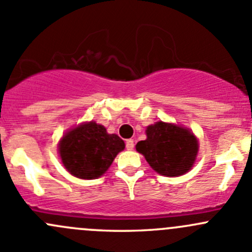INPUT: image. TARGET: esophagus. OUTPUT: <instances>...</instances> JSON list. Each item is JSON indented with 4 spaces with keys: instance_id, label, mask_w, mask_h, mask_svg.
<instances>
[{
    "instance_id": "1",
    "label": "esophagus",
    "mask_w": 252,
    "mask_h": 252,
    "mask_svg": "<svg viewBox=\"0 0 252 252\" xmlns=\"http://www.w3.org/2000/svg\"><path fill=\"white\" fill-rule=\"evenodd\" d=\"M126 150H133L134 149V140H133V139H128V140L126 141Z\"/></svg>"
}]
</instances>
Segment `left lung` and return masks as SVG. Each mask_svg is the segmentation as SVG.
Here are the masks:
<instances>
[{
    "instance_id": "left-lung-1",
    "label": "left lung",
    "mask_w": 252,
    "mask_h": 252,
    "mask_svg": "<svg viewBox=\"0 0 252 252\" xmlns=\"http://www.w3.org/2000/svg\"><path fill=\"white\" fill-rule=\"evenodd\" d=\"M146 140L135 149L147 163L164 177H179L191 169L199 151V141L190 129L178 124L156 122L146 128Z\"/></svg>"
}]
</instances>
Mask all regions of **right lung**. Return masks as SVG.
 Segmentation results:
<instances>
[{
    "mask_svg": "<svg viewBox=\"0 0 252 252\" xmlns=\"http://www.w3.org/2000/svg\"><path fill=\"white\" fill-rule=\"evenodd\" d=\"M126 144L108 134L101 124L85 122L68 130L58 144L64 168L80 179H96L106 173Z\"/></svg>",
    "mask_w": 252,
    "mask_h": 252,
    "instance_id": "obj_1",
    "label": "right lung"
}]
</instances>
